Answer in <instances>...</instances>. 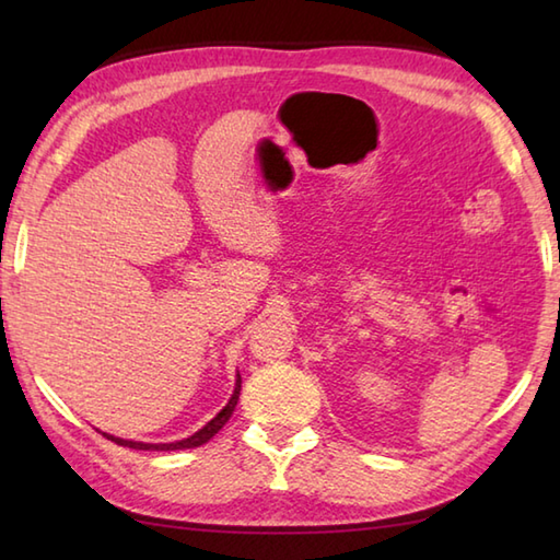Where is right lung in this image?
Returning <instances> with one entry per match:
<instances>
[{
  "label": "right lung",
  "mask_w": 560,
  "mask_h": 560,
  "mask_svg": "<svg viewBox=\"0 0 560 560\" xmlns=\"http://www.w3.org/2000/svg\"><path fill=\"white\" fill-rule=\"evenodd\" d=\"M241 383H243V380H241V375H237L235 389H233L229 404H225V407L217 416H213V419L205 428H199L195 435H189L185 440H175V443H137V440L115 438V435H108V433H103V438H108V440H113V443L122 445V447H132V450H189V447H199V445L209 443V440L225 425V421L231 419V413H233L235 404H237V397H241Z\"/></svg>",
  "instance_id": "add662e5"
}]
</instances>
